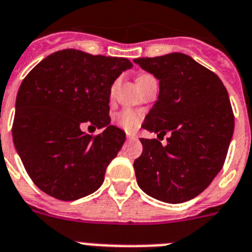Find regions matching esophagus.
Listing matches in <instances>:
<instances>
[{"instance_id":"34e87169","label":"esophagus","mask_w":252,"mask_h":252,"mask_svg":"<svg viewBox=\"0 0 252 252\" xmlns=\"http://www.w3.org/2000/svg\"><path fill=\"white\" fill-rule=\"evenodd\" d=\"M137 136L133 133H126V139H136Z\"/></svg>"}]
</instances>
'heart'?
I'll return each mask as SVG.
<instances>
[{
    "label": "heart",
    "mask_w": 252,
    "mask_h": 252,
    "mask_svg": "<svg viewBox=\"0 0 252 252\" xmlns=\"http://www.w3.org/2000/svg\"><path fill=\"white\" fill-rule=\"evenodd\" d=\"M151 77L149 74H142V75H139L137 78V82H141V80L146 79V78ZM114 90H115V84L111 87V91H110V94H114ZM143 115L142 113H139L138 110H134L132 107H126V109L120 110L119 113L115 115V123L120 128H123L124 130H128V132H133V130H136L139 126H141V123H142Z\"/></svg>",
    "instance_id": "heart-1"
}]
</instances>
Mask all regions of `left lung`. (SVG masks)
<instances>
[{
    "mask_svg": "<svg viewBox=\"0 0 252 252\" xmlns=\"http://www.w3.org/2000/svg\"><path fill=\"white\" fill-rule=\"evenodd\" d=\"M134 63L160 80L158 100L142 124L158 139L141 138L142 154L133 164L137 183L156 200L186 202L223 168L234 129L229 96L217 74L185 54Z\"/></svg>",
    "mask_w": 252,
    "mask_h": 252,
    "instance_id": "1",
    "label": "left lung"
}]
</instances>
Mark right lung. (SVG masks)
<instances>
[{"label":"right lung","instance_id":"1","mask_svg":"<svg viewBox=\"0 0 252 252\" xmlns=\"http://www.w3.org/2000/svg\"><path fill=\"white\" fill-rule=\"evenodd\" d=\"M133 64L79 50L51 54L20 84L12 139L25 170L41 191L63 201L92 193L102 185L106 168L126 141L110 126V91ZM90 122L105 127L87 135Z\"/></svg>","mask_w":252,"mask_h":252}]
</instances>
